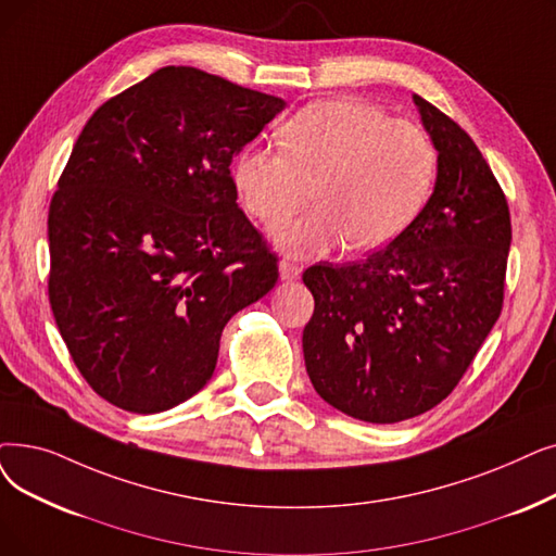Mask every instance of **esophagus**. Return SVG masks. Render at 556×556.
<instances>
[{
    "label": "esophagus",
    "mask_w": 556,
    "mask_h": 556,
    "mask_svg": "<svg viewBox=\"0 0 556 556\" xmlns=\"http://www.w3.org/2000/svg\"><path fill=\"white\" fill-rule=\"evenodd\" d=\"M300 275H302V268H300L298 263H293V261H281V263H279V277H281L283 281L300 279Z\"/></svg>",
    "instance_id": "obj_1"
}]
</instances>
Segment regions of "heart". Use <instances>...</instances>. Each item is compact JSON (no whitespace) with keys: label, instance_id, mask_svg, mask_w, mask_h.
Instances as JSON below:
<instances>
[{"label":"heart","instance_id":"heart-1","mask_svg":"<svg viewBox=\"0 0 556 556\" xmlns=\"http://www.w3.org/2000/svg\"><path fill=\"white\" fill-rule=\"evenodd\" d=\"M281 148L248 144L231 165L243 206L277 225L311 195L316 208L273 231L291 256H320L341 243L375 250L416 218L437 173L431 138L364 100H323L279 129Z\"/></svg>","mask_w":556,"mask_h":556}]
</instances>
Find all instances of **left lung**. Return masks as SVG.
<instances>
[{
	"label": "left lung",
	"mask_w": 556,
	"mask_h": 556,
	"mask_svg": "<svg viewBox=\"0 0 556 556\" xmlns=\"http://www.w3.org/2000/svg\"><path fill=\"white\" fill-rule=\"evenodd\" d=\"M437 159L422 211L383 250L302 275L316 308L302 333L316 393L391 425L443 402L500 318L511 220L472 138L414 94Z\"/></svg>",
	"instance_id": "obj_1"
}]
</instances>
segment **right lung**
<instances>
[{
  "instance_id": "add662e5",
  "label": "right lung",
  "mask_w": 556,
  "mask_h": 556,
  "mask_svg": "<svg viewBox=\"0 0 556 556\" xmlns=\"http://www.w3.org/2000/svg\"><path fill=\"white\" fill-rule=\"evenodd\" d=\"M286 102L167 65L104 102L50 204V304L90 389L131 414L200 393L233 313L279 268L238 208L233 156Z\"/></svg>"
}]
</instances>
